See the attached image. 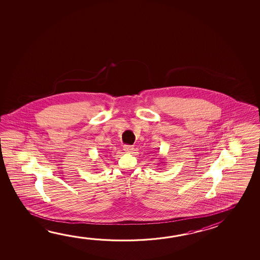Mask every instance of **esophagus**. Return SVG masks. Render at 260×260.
<instances>
[{"label": "esophagus", "instance_id": "34e87169", "mask_svg": "<svg viewBox=\"0 0 260 260\" xmlns=\"http://www.w3.org/2000/svg\"><path fill=\"white\" fill-rule=\"evenodd\" d=\"M123 149L125 152H128V153H131L132 151H133V149H134V148H133L132 146H129V145H124Z\"/></svg>", "mask_w": 260, "mask_h": 260}]
</instances>
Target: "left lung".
Returning a JSON list of instances; mask_svg holds the SVG:
<instances>
[{"mask_svg":"<svg viewBox=\"0 0 260 260\" xmlns=\"http://www.w3.org/2000/svg\"><path fill=\"white\" fill-rule=\"evenodd\" d=\"M163 163H164V162H163Z\"/></svg>","mask_w":260,"mask_h":260,"instance_id":"left-lung-1","label":"left lung"}]
</instances>
